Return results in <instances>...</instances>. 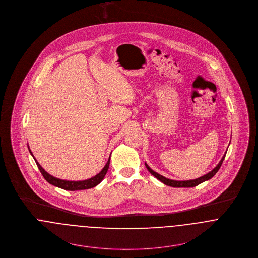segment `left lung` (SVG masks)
<instances>
[{
  "instance_id": "left-lung-1",
  "label": "left lung",
  "mask_w": 258,
  "mask_h": 258,
  "mask_svg": "<svg viewBox=\"0 0 258 258\" xmlns=\"http://www.w3.org/2000/svg\"><path fill=\"white\" fill-rule=\"evenodd\" d=\"M225 155H226V152H225V154H224V156L222 157V159L220 160V162L218 163V165L216 166V167H214L213 169H212V171H210L209 173H207V174H205V175H203L202 177H199V178H196V179H192V180H184V181H178V180H172V179H168L167 177H165V176H163V175H161V174H159V173H157L156 171H154L153 169H151L149 166L145 163V167L146 168L149 170V172L151 173L152 175H154L157 179H159L160 181L163 182L164 184H166L167 186H170V187H175V188H179V187H184V188H190V187H195V186H197L199 184H201V183H203V182L207 181V180H209V179H211L212 178L214 175H215V173L219 170V168L221 167V165H222V163H223V160H224V158H225Z\"/></svg>"
}]
</instances>
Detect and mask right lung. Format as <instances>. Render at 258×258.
<instances>
[{"instance_id":"right-lung-1","label":"right lung","mask_w":258,"mask_h":258,"mask_svg":"<svg viewBox=\"0 0 258 258\" xmlns=\"http://www.w3.org/2000/svg\"><path fill=\"white\" fill-rule=\"evenodd\" d=\"M29 149V148H28ZM29 152L31 153V155L33 156L32 152L29 149ZM34 158V156H33ZM37 166L39 167L41 173L43 174L44 178L46 179V181L48 182L49 184L51 185H54L58 188L61 189H64V190H68V191H76V190H86V189H91L95 187L96 185H98L100 182L103 180L105 174L107 173V170L109 168V164H110V157L108 159V162H107L105 167L102 168V170L96 174L95 176L91 177L90 179H87V180H82V181H69V180H63V179H59V178H56L52 175H50L49 173H47L46 170L43 168V167L40 166V164L37 162V160L34 158Z\"/></svg>"}]
</instances>
